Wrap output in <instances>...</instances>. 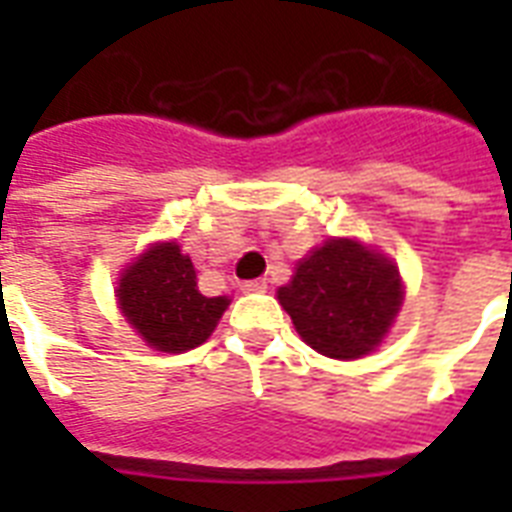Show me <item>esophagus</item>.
<instances>
[{
	"instance_id": "1",
	"label": "esophagus",
	"mask_w": 512,
	"mask_h": 512,
	"mask_svg": "<svg viewBox=\"0 0 512 512\" xmlns=\"http://www.w3.org/2000/svg\"><path fill=\"white\" fill-rule=\"evenodd\" d=\"M241 289H244V292H265V289H268V281L265 279L244 281V284H241Z\"/></svg>"
}]
</instances>
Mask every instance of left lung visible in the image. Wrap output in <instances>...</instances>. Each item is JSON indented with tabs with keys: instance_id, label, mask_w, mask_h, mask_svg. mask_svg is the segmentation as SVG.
Wrapping results in <instances>:
<instances>
[{
	"instance_id": "obj_1",
	"label": "left lung",
	"mask_w": 512,
	"mask_h": 512,
	"mask_svg": "<svg viewBox=\"0 0 512 512\" xmlns=\"http://www.w3.org/2000/svg\"><path fill=\"white\" fill-rule=\"evenodd\" d=\"M279 303L313 350L361 358L374 350L401 305L396 265L350 239H329L297 265Z\"/></svg>"
}]
</instances>
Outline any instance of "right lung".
Segmentation results:
<instances>
[{
    "label": "right lung",
    "instance_id": "right-lung-1",
    "mask_svg": "<svg viewBox=\"0 0 512 512\" xmlns=\"http://www.w3.org/2000/svg\"><path fill=\"white\" fill-rule=\"evenodd\" d=\"M122 313L140 337L164 353H183L207 340L228 297H204L191 257L175 241L156 244L130 265L116 289Z\"/></svg>",
    "mask_w": 512,
    "mask_h": 512
}]
</instances>
